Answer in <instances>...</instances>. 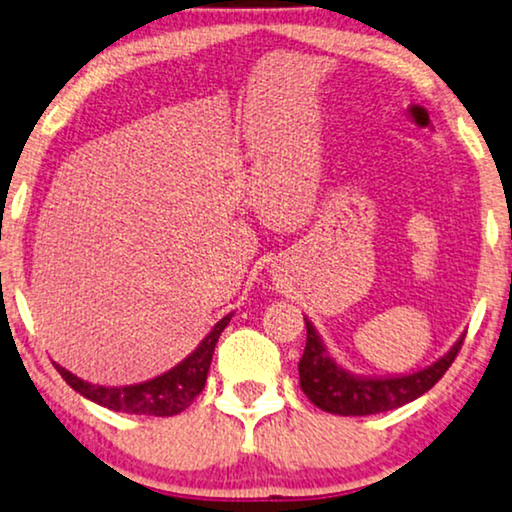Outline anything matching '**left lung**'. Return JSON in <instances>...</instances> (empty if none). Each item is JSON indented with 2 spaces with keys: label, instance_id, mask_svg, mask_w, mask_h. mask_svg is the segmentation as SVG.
<instances>
[{
  "label": "left lung",
  "instance_id": "obj_1",
  "mask_svg": "<svg viewBox=\"0 0 512 512\" xmlns=\"http://www.w3.org/2000/svg\"><path fill=\"white\" fill-rule=\"evenodd\" d=\"M304 326H307V345H304V354L297 364L302 392L321 411L338 413V416H371V413L392 411L418 399L420 394H425L442 380L463 345L461 338L451 347V352H446L442 359L418 373L383 380L354 378L328 357L312 323L304 319Z\"/></svg>",
  "mask_w": 512,
  "mask_h": 512
}]
</instances>
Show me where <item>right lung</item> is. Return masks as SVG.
Returning a JSON list of instances; mask_svg holds the SVG:
<instances>
[{
  "label": "right lung",
  "mask_w": 512,
  "mask_h": 512,
  "mask_svg": "<svg viewBox=\"0 0 512 512\" xmlns=\"http://www.w3.org/2000/svg\"><path fill=\"white\" fill-rule=\"evenodd\" d=\"M229 321L231 314L224 316V319L212 328V333L200 342V347L189 359L181 361V364L174 366L172 371L148 380V383L127 387H101L84 383V380L75 378L73 373H68L66 368H61L58 364L56 371L61 373V378L66 380L75 392H80L82 397L92 399L96 404L106 406V409L111 411L137 413V416H174V413L184 411L186 406L203 392L205 380H208L212 354H215V345Z\"/></svg>",
  "instance_id": "obj_1"
}]
</instances>
